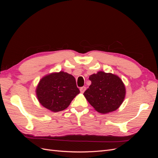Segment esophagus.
I'll use <instances>...</instances> for the list:
<instances>
[{
	"instance_id": "esophagus-1",
	"label": "esophagus",
	"mask_w": 158,
	"mask_h": 158,
	"mask_svg": "<svg viewBox=\"0 0 158 158\" xmlns=\"http://www.w3.org/2000/svg\"><path fill=\"white\" fill-rule=\"evenodd\" d=\"M85 87H82V88H80V92L82 93V94H83L84 92H85Z\"/></svg>"
}]
</instances>
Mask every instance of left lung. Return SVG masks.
I'll return each mask as SVG.
<instances>
[{
    "mask_svg": "<svg viewBox=\"0 0 158 158\" xmlns=\"http://www.w3.org/2000/svg\"><path fill=\"white\" fill-rule=\"evenodd\" d=\"M89 79L92 84L84 95L95 111L106 114L121 106L125 98L126 88L118 76L99 71L90 75Z\"/></svg>",
    "mask_w": 158,
    "mask_h": 158,
    "instance_id": "left-lung-1",
    "label": "left lung"
}]
</instances>
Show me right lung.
Here are the masks:
<instances>
[{"label":"right lung","mask_w":158,"mask_h":158,"mask_svg":"<svg viewBox=\"0 0 158 158\" xmlns=\"http://www.w3.org/2000/svg\"><path fill=\"white\" fill-rule=\"evenodd\" d=\"M38 101L52 112L63 111L80 93L73 75L60 71L44 76L35 89Z\"/></svg>","instance_id":"obj_1"}]
</instances>
